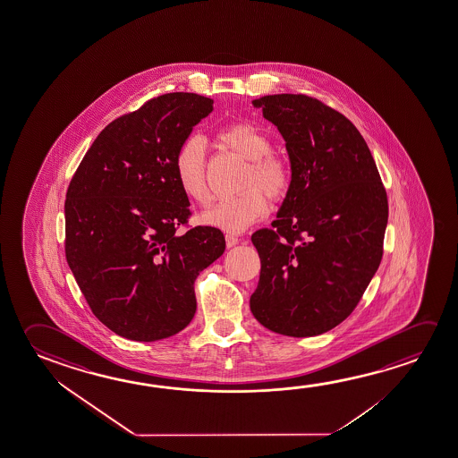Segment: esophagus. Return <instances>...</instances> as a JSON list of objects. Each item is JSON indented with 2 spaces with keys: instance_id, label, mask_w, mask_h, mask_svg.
Masks as SVG:
<instances>
[{
  "instance_id": "obj_1",
  "label": "esophagus",
  "mask_w": 458,
  "mask_h": 458,
  "mask_svg": "<svg viewBox=\"0 0 458 458\" xmlns=\"http://www.w3.org/2000/svg\"><path fill=\"white\" fill-rule=\"evenodd\" d=\"M226 247H234L240 240H238V236H234L232 233H226L225 234Z\"/></svg>"
}]
</instances>
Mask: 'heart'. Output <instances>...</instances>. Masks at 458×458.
Here are the masks:
<instances>
[{
	"label": "heart",
	"instance_id": "1",
	"mask_svg": "<svg viewBox=\"0 0 458 458\" xmlns=\"http://www.w3.org/2000/svg\"><path fill=\"white\" fill-rule=\"evenodd\" d=\"M222 146L249 160L241 191L236 197L220 199L201 216L204 225L222 232L241 233L252 225L267 211V194L281 199L292 182V169L281 155L271 152L273 141L267 131L250 122H236L218 130ZM174 171L181 191L198 204H208L211 191L206 179L204 142L199 136H191L177 148Z\"/></svg>",
	"mask_w": 458,
	"mask_h": 458
}]
</instances>
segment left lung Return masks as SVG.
Returning a JSON list of instances; mask_svg holds the SVG:
<instances>
[{
	"instance_id": "1",
	"label": "left lung",
	"mask_w": 458,
	"mask_h": 458,
	"mask_svg": "<svg viewBox=\"0 0 458 458\" xmlns=\"http://www.w3.org/2000/svg\"><path fill=\"white\" fill-rule=\"evenodd\" d=\"M285 140L287 197L252 234L260 281L250 310L267 330L306 338L352 314L384 254L387 191L352 122L308 95L252 101Z\"/></svg>"
}]
</instances>
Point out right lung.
<instances>
[{
    "label": "right lung",
    "mask_w": 458,
    "mask_h": 458,
    "mask_svg": "<svg viewBox=\"0 0 458 458\" xmlns=\"http://www.w3.org/2000/svg\"><path fill=\"white\" fill-rule=\"evenodd\" d=\"M214 101L166 93L113 120L71 179L64 254L101 324L122 338L158 341L191 324L197 276L225 250L224 233L189 224L174 157Z\"/></svg>",
    "instance_id": "right-lung-1"
}]
</instances>
